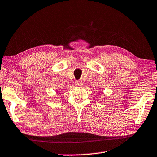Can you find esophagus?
Masks as SVG:
<instances>
[{"label": "esophagus", "mask_w": 157, "mask_h": 157, "mask_svg": "<svg viewBox=\"0 0 157 157\" xmlns=\"http://www.w3.org/2000/svg\"><path fill=\"white\" fill-rule=\"evenodd\" d=\"M75 84L78 87H80V86H82V85H83V82L82 80H78L76 82Z\"/></svg>", "instance_id": "1"}]
</instances>
